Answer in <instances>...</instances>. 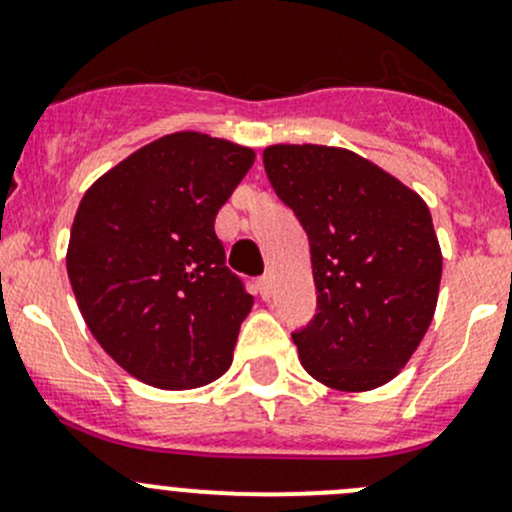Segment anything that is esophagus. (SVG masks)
Returning a JSON list of instances; mask_svg holds the SVG:
<instances>
[{"label":"esophagus","mask_w":512,"mask_h":512,"mask_svg":"<svg viewBox=\"0 0 512 512\" xmlns=\"http://www.w3.org/2000/svg\"><path fill=\"white\" fill-rule=\"evenodd\" d=\"M270 289H272V280H270V277H267V275L257 277V292H260L262 299L270 297Z\"/></svg>","instance_id":"34e87169"}]
</instances>
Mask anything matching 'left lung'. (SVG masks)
<instances>
[{"instance_id":"1","label":"left lung","mask_w":512,"mask_h":512,"mask_svg":"<svg viewBox=\"0 0 512 512\" xmlns=\"http://www.w3.org/2000/svg\"><path fill=\"white\" fill-rule=\"evenodd\" d=\"M262 163L309 237L317 314L292 332L299 361L339 391L386 384L436 312L443 257L426 203L347 148L270 146Z\"/></svg>"}]
</instances>
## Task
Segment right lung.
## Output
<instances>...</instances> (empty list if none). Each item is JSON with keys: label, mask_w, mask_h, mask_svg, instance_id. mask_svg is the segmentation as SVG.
Listing matches in <instances>:
<instances>
[{"label": "right lung", "mask_w": 512, "mask_h": 512, "mask_svg": "<svg viewBox=\"0 0 512 512\" xmlns=\"http://www.w3.org/2000/svg\"><path fill=\"white\" fill-rule=\"evenodd\" d=\"M255 151L180 131L108 170L81 198L66 270L96 342L158 389L223 376L250 314L245 282L225 267L215 215Z\"/></svg>", "instance_id": "obj_1"}]
</instances>
